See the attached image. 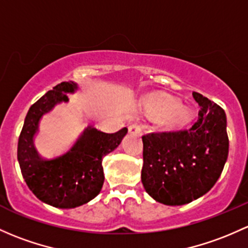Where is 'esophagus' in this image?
Here are the masks:
<instances>
[{"label":"esophagus","instance_id":"1","mask_svg":"<svg viewBox=\"0 0 248 248\" xmlns=\"http://www.w3.org/2000/svg\"><path fill=\"white\" fill-rule=\"evenodd\" d=\"M128 133L132 135H140V133H141V127L138 124H132L131 126L128 127Z\"/></svg>","mask_w":248,"mask_h":248}]
</instances>
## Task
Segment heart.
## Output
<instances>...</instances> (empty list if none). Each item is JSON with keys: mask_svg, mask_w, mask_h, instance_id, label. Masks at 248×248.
<instances>
[{"mask_svg": "<svg viewBox=\"0 0 248 248\" xmlns=\"http://www.w3.org/2000/svg\"><path fill=\"white\" fill-rule=\"evenodd\" d=\"M144 110L148 115L161 117L160 124L165 129L183 128L192 120V113L176 98L157 96L146 101Z\"/></svg>", "mask_w": 248, "mask_h": 248, "instance_id": "b5f03b06", "label": "heart"}]
</instances>
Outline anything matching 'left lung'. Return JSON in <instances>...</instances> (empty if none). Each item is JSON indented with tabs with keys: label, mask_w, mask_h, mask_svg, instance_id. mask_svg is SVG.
Listing matches in <instances>:
<instances>
[{
	"label": "left lung",
	"mask_w": 248,
	"mask_h": 248,
	"mask_svg": "<svg viewBox=\"0 0 248 248\" xmlns=\"http://www.w3.org/2000/svg\"><path fill=\"white\" fill-rule=\"evenodd\" d=\"M192 97L201 109L191 128L142 137V186L161 204L183 205L202 197L215 186L227 161L225 110L199 93Z\"/></svg>",
	"instance_id": "left-lung-1"
}]
</instances>
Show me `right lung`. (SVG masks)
<instances>
[{
    "mask_svg": "<svg viewBox=\"0 0 248 248\" xmlns=\"http://www.w3.org/2000/svg\"><path fill=\"white\" fill-rule=\"evenodd\" d=\"M77 90V83L62 82L39 98L26 115L17 144L21 173L31 191L41 202L61 209L79 207L100 194L104 182L102 159L119 147L128 132L122 128L109 134L89 124L61 155H41L35 146L41 119L58 104L69 102L67 93Z\"/></svg>",
    "mask_w": 248,
    "mask_h": 248,
    "instance_id": "obj_1",
    "label": "right lung"
}]
</instances>
